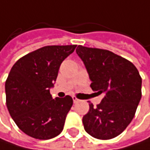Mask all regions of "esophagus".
I'll return each instance as SVG.
<instances>
[{"label":"esophagus","instance_id":"34e87169","mask_svg":"<svg viewBox=\"0 0 150 150\" xmlns=\"http://www.w3.org/2000/svg\"><path fill=\"white\" fill-rule=\"evenodd\" d=\"M72 99H73V102H74L75 104H76V103H78V102L79 101V99L77 98V97H76V96H72Z\"/></svg>","mask_w":150,"mask_h":150}]
</instances>
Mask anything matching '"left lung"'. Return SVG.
Returning <instances> with one entry per match:
<instances>
[{
    "label": "left lung",
    "instance_id": "1",
    "mask_svg": "<svg viewBox=\"0 0 150 150\" xmlns=\"http://www.w3.org/2000/svg\"><path fill=\"white\" fill-rule=\"evenodd\" d=\"M77 54L83 61L90 87L104 94L100 104L83 116L85 131L98 139L121 134L132 121L141 98V77L130 61L108 50L79 45Z\"/></svg>",
    "mask_w": 150,
    "mask_h": 150
}]
</instances>
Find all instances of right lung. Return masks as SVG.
<instances>
[{
  "label": "right lung",
  "mask_w": 150,
  "mask_h": 150,
  "mask_svg": "<svg viewBox=\"0 0 150 150\" xmlns=\"http://www.w3.org/2000/svg\"><path fill=\"white\" fill-rule=\"evenodd\" d=\"M77 45H48L18 60L5 82L6 105L18 128L37 139L59 135L72 106L71 96L53 99L61 63Z\"/></svg>",
  "instance_id": "1"
}]
</instances>
